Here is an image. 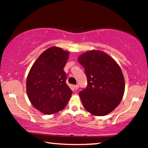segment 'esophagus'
I'll return each instance as SVG.
<instances>
[{"label":"esophagus","instance_id":"obj_1","mask_svg":"<svg viewBox=\"0 0 148 148\" xmlns=\"http://www.w3.org/2000/svg\"><path fill=\"white\" fill-rule=\"evenodd\" d=\"M74 87L76 90H77V89H78V88H79V86H78V84H76V85H74Z\"/></svg>","mask_w":148,"mask_h":148}]
</instances>
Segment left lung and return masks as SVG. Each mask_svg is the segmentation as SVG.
Instances as JSON below:
<instances>
[{"instance_id": "8db88e82", "label": "left lung", "mask_w": 148, "mask_h": 148, "mask_svg": "<svg viewBox=\"0 0 148 148\" xmlns=\"http://www.w3.org/2000/svg\"><path fill=\"white\" fill-rule=\"evenodd\" d=\"M87 86L79 92L84 109L95 116H105L119 105L125 92V78L120 66L110 56L92 50L79 56Z\"/></svg>"}]
</instances>
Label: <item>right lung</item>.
<instances>
[{
	"instance_id": "1",
	"label": "right lung",
	"mask_w": 148,
	"mask_h": 148,
	"mask_svg": "<svg viewBox=\"0 0 148 148\" xmlns=\"http://www.w3.org/2000/svg\"><path fill=\"white\" fill-rule=\"evenodd\" d=\"M68 58V51L50 47L38 57L29 70L26 80L27 96L33 106L43 114L60 112L72 96L64 70Z\"/></svg>"
}]
</instances>
